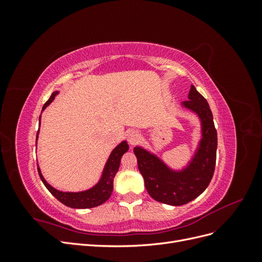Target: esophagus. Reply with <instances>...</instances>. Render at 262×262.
<instances>
[{
    "mask_svg": "<svg viewBox=\"0 0 262 262\" xmlns=\"http://www.w3.org/2000/svg\"><path fill=\"white\" fill-rule=\"evenodd\" d=\"M140 141V134L137 131H130L128 133V142L131 145H136Z\"/></svg>",
    "mask_w": 262,
    "mask_h": 262,
    "instance_id": "1",
    "label": "esophagus"
}]
</instances>
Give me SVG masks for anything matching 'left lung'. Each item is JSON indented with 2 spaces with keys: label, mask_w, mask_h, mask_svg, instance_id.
I'll return each mask as SVG.
<instances>
[{
  "label": "left lung",
  "mask_w": 262,
  "mask_h": 262,
  "mask_svg": "<svg viewBox=\"0 0 262 262\" xmlns=\"http://www.w3.org/2000/svg\"><path fill=\"white\" fill-rule=\"evenodd\" d=\"M188 98L182 106L199 116L202 125L199 148L188 167L180 171L172 170L146 149L139 146L133 148L148 194L154 200L169 205L186 204L199 196L209 186L215 169L217 133L210 106L193 85Z\"/></svg>",
  "instance_id": "obj_1"
}]
</instances>
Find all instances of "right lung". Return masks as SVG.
<instances>
[{
	"instance_id": "add662e5",
	"label": "right lung",
	"mask_w": 262,
	"mask_h": 262,
	"mask_svg": "<svg viewBox=\"0 0 262 262\" xmlns=\"http://www.w3.org/2000/svg\"><path fill=\"white\" fill-rule=\"evenodd\" d=\"M58 93L59 92H53L51 94L48 101L43 105L42 110L46 109L47 106L50 105V102L54 99L55 96H57ZM39 121H40V117H39ZM38 134H39V130L37 131L36 140L38 139ZM128 149H129L128 143H126L125 141L121 142V143L113 150L112 154H110L104 168V171H102V176L98 181V184L96 186H94L93 188L86 190V191H81V192L59 191V190L54 189L46 181V179L41 175V171L39 167H38V172L46 188L49 190L53 196H55V199H58L61 203L67 205V207L73 208V209L95 208L106 202L110 198V195H112V192L114 190V178L119 169V166H120L121 157Z\"/></svg>"
}]
</instances>
